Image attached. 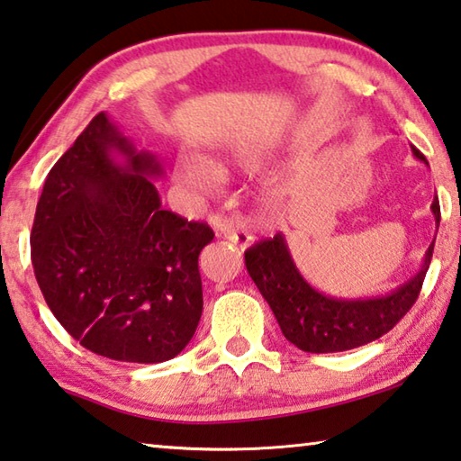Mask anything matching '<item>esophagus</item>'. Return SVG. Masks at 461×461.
Segmentation results:
<instances>
[{"label": "esophagus", "instance_id": "1", "mask_svg": "<svg viewBox=\"0 0 461 461\" xmlns=\"http://www.w3.org/2000/svg\"><path fill=\"white\" fill-rule=\"evenodd\" d=\"M221 231H223V236L228 238L231 244L240 246V248H242V250H246L248 246L254 244V236H252V233L238 231V230H231V228H225V230H221Z\"/></svg>", "mask_w": 461, "mask_h": 461}]
</instances>
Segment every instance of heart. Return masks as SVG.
<instances>
[{
	"label": "heart",
	"mask_w": 461,
	"mask_h": 461,
	"mask_svg": "<svg viewBox=\"0 0 461 461\" xmlns=\"http://www.w3.org/2000/svg\"><path fill=\"white\" fill-rule=\"evenodd\" d=\"M240 164L250 166L252 158L250 156H240ZM174 174L182 186H186L188 191L194 194H211L217 188L219 180H221V170L209 162L207 158L193 156V153H185L176 159V166H174Z\"/></svg>",
	"instance_id": "1"
}]
</instances>
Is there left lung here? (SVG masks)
Wrapping results in <instances>:
<instances>
[{
	"instance_id": "1",
	"label": "left lung",
	"mask_w": 461,
	"mask_h": 461,
	"mask_svg": "<svg viewBox=\"0 0 461 461\" xmlns=\"http://www.w3.org/2000/svg\"><path fill=\"white\" fill-rule=\"evenodd\" d=\"M412 153L429 166L419 149L412 148ZM430 211L439 228L441 209L437 196ZM433 248L435 240L412 279L392 294L365 299L330 297L313 289L291 258L283 233L248 248L244 258L248 273L273 310L285 339L305 353H339L379 339L406 316L420 294Z\"/></svg>"
}]
</instances>
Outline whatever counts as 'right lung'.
Returning a JSON list of instances; mask_svg holds the SVG:
<instances>
[{
    "label": "right lung",
    "instance_id": "right-lung-1",
    "mask_svg": "<svg viewBox=\"0 0 461 461\" xmlns=\"http://www.w3.org/2000/svg\"><path fill=\"white\" fill-rule=\"evenodd\" d=\"M137 151L100 113L42 186L31 236L45 302L79 345L125 363L174 359L199 326V254L213 230L162 209Z\"/></svg>",
    "mask_w": 461,
    "mask_h": 461
}]
</instances>
